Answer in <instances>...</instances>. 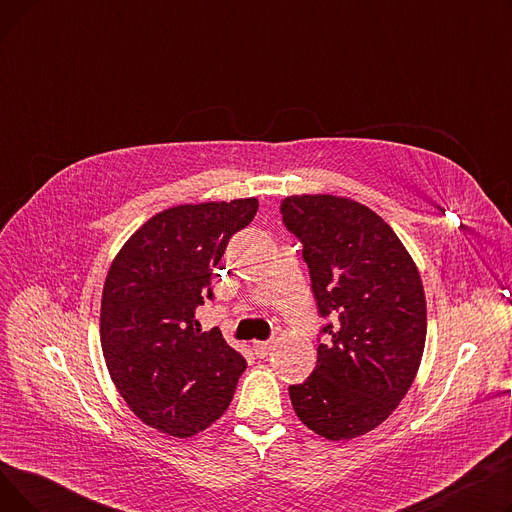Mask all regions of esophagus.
I'll use <instances>...</instances> for the list:
<instances>
[{"label":"esophagus","mask_w":512,"mask_h":512,"mask_svg":"<svg viewBox=\"0 0 512 512\" xmlns=\"http://www.w3.org/2000/svg\"><path fill=\"white\" fill-rule=\"evenodd\" d=\"M272 348H274V342H259V340L253 342V351H255V355H257L259 359L270 355Z\"/></svg>","instance_id":"obj_1"}]
</instances>
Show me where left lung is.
<instances>
[{
  "mask_svg": "<svg viewBox=\"0 0 512 512\" xmlns=\"http://www.w3.org/2000/svg\"><path fill=\"white\" fill-rule=\"evenodd\" d=\"M286 228L303 242L328 336L305 384L290 386L297 417L328 440L382 425L421 365L427 307L417 265L396 232L367 205L336 195H292Z\"/></svg>",
  "mask_w": 512,
  "mask_h": 512,
  "instance_id": "left-lung-1",
  "label": "left lung"
}]
</instances>
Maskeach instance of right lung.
Listing matches in <instances>:
<instances>
[{
	"mask_svg": "<svg viewBox=\"0 0 512 512\" xmlns=\"http://www.w3.org/2000/svg\"><path fill=\"white\" fill-rule=\"evenodd\" d=\"M259 201L184 203L155 213L114 257L101 292L99 336L110 378L130 411L174 438L218 421L247 361L195 309L232 234Z\"/></svg>",
	"mask_w": 512,
	"mask_h": 512,
	"instance_id": "right-lung-1",
	"label": "right lung"
}]
</instances>
